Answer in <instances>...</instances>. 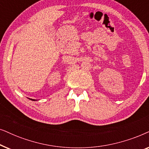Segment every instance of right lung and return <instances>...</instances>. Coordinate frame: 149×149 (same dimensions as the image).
Returning <instances> with one entry per match:
<instances>
[{
    "instance_id": "add662e5",
    "label": "right lung",
    "mask_w": 149,
    "mask_h": 149,
    "mask_svg": "<svg viewBox=\"0 0 149 149\" xmlns=\"http://www.w3.org/2000/svg\"><path fill=\"white\" fill-rule=\"evenodd\" d=\"M30 100H32V101H35L36 100H34V99H30V98H29Z\"/></svg>"
}]
</instances>
